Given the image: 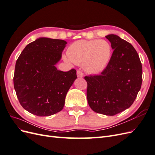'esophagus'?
Listing matches in <instances>:
<instances>
[{"mask_svg":"<svg viewBox=\"0 0 155 155\" xmlns=\"http://www.w3.org/2000/svg\"><path fill=\"white\" fill-rule=\"evenodd\" d=\"M83 76L84 75H83V73L81 70H77V76L78 78H83Z\"/></svg>","mask_w":155,"mask_h":155,"instance_id":"34e87169","label":"esophagus"}]
</instances>
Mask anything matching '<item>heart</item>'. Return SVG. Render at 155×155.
I'll return each mask as SVG.
<instances>
[{
    "mask_svg": "<svg viewBox=\"0 0 155 155\" xmlns=\"http://www.w3.org/2000/svg\"><path fill=\"white\" fill-rule=\"evenodd\" d=\"M68 58L64 59L74 64H83L87 72L99 73L104 70L111 56V46L105 40H79L67 50Z\"/></svg>",
    "mask_w": 155,
    "mask_h": 155,
    "instance_id": "1",
    "label": "heart"
}]
</instances>
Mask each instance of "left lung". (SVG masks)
Instances as JSON below:
<instances>
[{"label":"left lung","mask_w":155,"mask_h":155,"mask_svg":"<svg viewBox=\"0 0 155 155\" xmlns=\"http://www.w3.org/2000/svg\"><path fill=\"white\" fill-rule=\"evenodd\" d=\"M114 50L100 75L85 76L88 104L97 113L114 116L129 108L141 88L142 66L133 45L118 35L105 36Z\"/></svg>","instance_id":"1"}]
</instances>
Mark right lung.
Segmentation results:
<instances>
[{"label":"right lung","instance_id":"add662e5","mask_svg":"<svg viewBox=\"0 0 155 155\" xmlns=\"http://www.w3.org/2000/svg\"><path fill=\"white\" fill-rule=\"evenodd\" d=\"M67 42L41 37L28 45L18 58L13 85L20 104L38 116L53 115L63 109L69 88L77 78L76 70H58Z\"/></svg>","mask_w":155,"mask_h":155}]
</instances>
